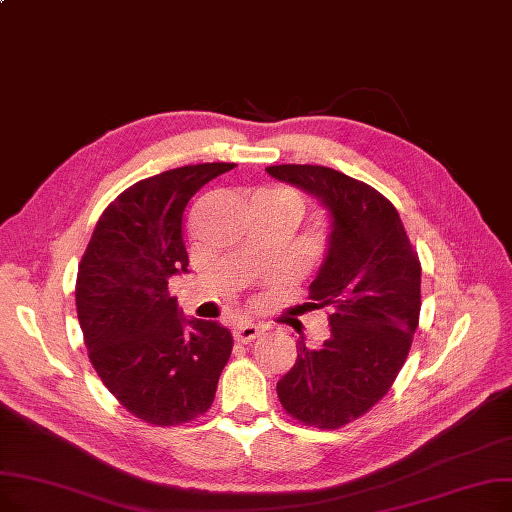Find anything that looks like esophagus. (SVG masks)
I'll list each match as a JSON object with an SVG mask.
<instances>
[{
  "label": "esophagus",
  "instance_id": "1",
  "mask_svg": "<svg viewBox=\"0 0 512 512\" xmlns=\"http://www.w3.org/2000/svg\"><path fill=\"white\" fill-rule=\"evenodd\" d=\"M261 335H263V328L253 322H240L234 330V339L238 343H253Z\"/></svg>",
  "mask_w": 512,
  "mask_h": 512
}]
</instances>
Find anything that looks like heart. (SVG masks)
<instances>
[{
    "instance_id": "1",
    "label": "heart",
    "mask_w": 512,
    "mask_h": 512,
    "mask_svg": "<svg viewBox=\"0 0 512 512\" xmlns=\"http://www.w3.org/2000/svg\"><path fill=\"white\" fill-rule=\"evenodd\" d=\"M255 207H282V209H288L291 213H295V217L299 219L305 203H303V196L295 188L265 186L253 198V209Z\"/></svg>"
}]
</instances>
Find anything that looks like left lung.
<instances>
[{
  "mask_svg": "<svg viewBox=\"0 0 512 512\" xmlns=\"http://www.w3.org/2000/svg\"><path fill=\"white\" fill-rule=\"evenodd\" d=\"M272 177L318 196L332 215L326 261L309 307L326 309L330 337L297 341L276 385L288 416L335 431L364 416L406 364L420 316V261L389 198L322 165H270Z\"/></svg>",
  "mask_w": 512,
  "mask_h": 512,
  "instance_id": "obj_1",
  "label": "left lung"
}]
</instances>
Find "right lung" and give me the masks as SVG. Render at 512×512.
I'll return each mask as SVG.
<instances>
[{
    "instance_id": "right-lung-1",
    "label": "right lung",
    "mask_w": 512,
    "mask_h": 512,
    "mask_svg": "<svg viewBox=\"0 0 512 512\" xmlns=\"http://www.w3.org/2000/svg\"><path fill=\"white\" fill-rule=\"evenodd\" d=\"M234 167L186 165L129 186L100 215L79 263L75 301L90 362L117 402L154 427L205 414L230 360V330L182 318L167 284L188 272L190 198Z\"/></svg>"
}]
</instances>
